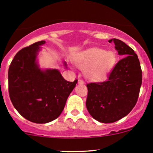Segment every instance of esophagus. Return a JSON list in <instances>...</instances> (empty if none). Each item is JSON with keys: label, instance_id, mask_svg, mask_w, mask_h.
Listing matches in <instances>:
<instances>
[{"label": "esophagus", "instance_id": "1", "mask_svg": "<svg viewBox=\"0 0 153 153\" xmlns=\"http://www.w3.org/2000/svg\"><path fill=\"white\" fill-rule=\"evenodd\" d=\"M84 81H83V80H81V79H79L78 80V84H84Z\"/></svg>", "mask_w": 153, "mask_h": 153}]
</instances>
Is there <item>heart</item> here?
<instances>
[{
  "instance_id": "obj_1",
  "label": "heart",
  "mask_w": 153,
  "mask_h": 153,
  "mask_svg": "<svg viewBox=\"0 0 153 153\" xmlns=\"http://www.w3.org/2000/svg\"><path fill=\"white\" fill-rule=\"evenodd\" d=\"M116 60V55L113 51L91 48L78 53L75 58V62L80 69L86 70V75L89 78L100 80L105 78L110 72Z\"/></svg>"
}]
</instances>
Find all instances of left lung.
Wrapping results in <instances>:
<instances>
[{
    "label": "left lung",
    "instance_id": "8db88e82",
    "mask_svg": "<svg viewBox=\"0 0 153 153\" xmlns=\"http://www.w3.org/2000/svg\"><path fill=\"white\" fill-rule=\"evenodd\" d=\"M120 60L104 82L86 84V106L91 116L101 123H113L124 118L136 104L142 82L138 55L121 40L113 38Z\"/></svg>",
    "mask_w": 153,
    "mask_h": 153
}]
</instances>
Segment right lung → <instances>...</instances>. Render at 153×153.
Masks as SVG:
<instances>
[{
  "label": "right lung",
  "instance_id": "obj_1",
  "mask_svg": "<svg viewBox=\"0 0 153 153\" xmlns=\"http://www.w3.org/2000/svg\"><path fill=\"white\" fill-rule=\"evenodd\" d=\"M41 41L24 48L15 55L8 72L9 93L16 110L36 124H46L61 114L77 84L66 81L57 69H41L38 53ZM64 67L67 63L64 61Z\"/></svg>",
  "mask_w": 153,
  "mask_h": 153
}]
</instances>
